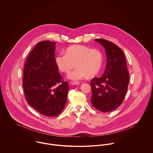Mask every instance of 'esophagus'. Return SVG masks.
I'll use <instances>...</instances> for the list:
<instances>
[{"mask_svg":"<svg viewBox=\"0 0 153 153\" xmlns=\"http://www.w3.org/2000/svg\"><path fill=\"white\" fill-rule=\"evenodd\" d=\"M71 84H72V85H78V84H79V82H78V81H71Z\"/></svg>","mask_w":153,"mask_h":153,"instance_id":"esophagus-1","label":"esophagus"}]
</instances>
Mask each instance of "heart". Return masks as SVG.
<instances>
[{
  "instance_id": "1",
  "label": "heart",
  "mask_w": 153,
  "mask_h": 153,
  "mask_svg": "<svg viewBox=\"0 0 153 153\" xmlns=\"http://www.w3.org/2000/svg\"><path fill=\"white\" fill-rule=\"evenodd\" d=\"M65 53H61L55 57V64L62 72L68 74V78L78 81L85 78L88 75L93 76L100 71L103 62L102 52L96 48L76 45L68 47Z\"/></svg>"
}]
</instances>
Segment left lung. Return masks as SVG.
Here are the masks:
<instances>
[{
    "mask_svg": "<svg viewBox=\"0 0 153 153\" xmlns=\"http://www.w3.org/2000/svg\"><path fill=\"white\" fill-rule=\"evenodd\" d=\"M105 49L107 62L102 76L91 81L92 105L100 111L108 112L123 102L129 84V72L123 50L113 42L96 39Z\"/></svg>",
    "mask_w": 153,
    "mask_h": 153,
    "instance_id": "obj_1",
    "label": "left lung"
}]
</instances>
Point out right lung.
I'll return each mask as SVG.
<instances>
[{"label": "right lung", "mask_w": 153, "mask_h": 153, "mask_svg": "<svg viewBox=\"0 0 153 153\" xmlns=\"http://www.w3.org/2000/svg\"><path fill=\"white\" fill-rule=\"evenodd\" d=\"M55 42H39L23 68L22 85L26 101L43 115L55 117L65 105L69 89L55 64Z\"/></svg>", "instance_id": "right-lung-1"}]
</instances>
